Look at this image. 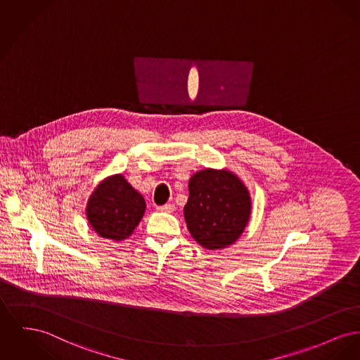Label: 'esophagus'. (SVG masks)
I'll use <instances>...</instances> for the list:
<instances>
[{
    "mask_svg": "<svg viewBox=\"0 0 360 360\" xmlns=\"http://www.w3.org/2000/svg\"><path fill=\"white\" fill-rule=\"evenodd\" d=\"M156 210L160 212H172L175 210V207L172 204H166V205H160V207H156Z\"/></svg>",
    "mask_w": 360,
    "mask_h": 360,
    "instance_id": "esophagus-1",
    "label": "esophagus"
}]
</instances>
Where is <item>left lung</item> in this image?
Masks as SVG:
<instances>
[{
    "label": "left lung",
    "instance_id": "left-lung-1",
    "mask_svg": "<svg viewBox=\"0 0 360 360\" xmlns=\"http://www.w3.org/2000/svg\"><path fill=\"white\" fill-rule=\"evenodd\" d=\"M184 214L197 243L210 250L224 249L236 242L249 223L250 193L229 169H201L191 175Z\"/></svg>",
    "mask_w": 360,
    "mask_h": 360
}]
</instances>
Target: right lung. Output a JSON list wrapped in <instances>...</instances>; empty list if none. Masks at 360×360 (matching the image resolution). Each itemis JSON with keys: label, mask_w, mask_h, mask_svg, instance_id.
<instances>
[{"label": "right lung", "mask_w": 360, "mask_h": 360, "mask_svg": "<svg viewBox=\"0 0 360 360\" xmlns=\"http://www.w3.org/2000/svg\"><path fill=\"white\" fill-rule=\"evenodd\" d=\"M146 212L144 197L122 174L103 179L86 202V219L102 238L122 240L130 236Z\"/></svg>", "instance_id": "1"}]
</instances>
